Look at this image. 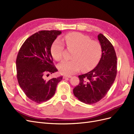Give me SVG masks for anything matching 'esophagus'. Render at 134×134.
<instances>
[{
	"label": "esophagus",
	"mask_w": 134,
	"mask_h": 134,
	"mask_svg": "<svg viewBox=\"0 0 134 134\" xmlns=\"http://www.w3.org/2000/svg\"><path fill=\"white\" fill-rule=\"evenodd\" d=\"M71 76L70 75H64L63 76V78H64V79H66V78H71Z\"/></svg>",
	"instance_id": "obj_1"
}]
</instances>
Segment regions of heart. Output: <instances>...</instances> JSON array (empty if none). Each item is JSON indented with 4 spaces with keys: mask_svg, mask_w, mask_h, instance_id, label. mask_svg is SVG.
<instances>
[{
    "mask_svg": "<svg viewBox=\"0 0 134 134\" xmlns=\"http://www.w3.org/2000/svg\"><path fill=\"white\" fill-rule=\"evenodd\" d=\"M63 41L68 48L74 50L72 60L63 61L58 65V69L64 74H72L81 70L88 71L98 64L102 55V47L100 43L92 41L88 36L78 32H69L64 36ZM64 44L59 38L56 39L51 47L53 58L60 61L63 58Z\"/></svg>",
    "mask_w": 134,
    "mask_h": 134,
    "instance_id": "1",
    "label": "heart"
}]
</instances>
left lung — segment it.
<instances>
[{
    "label": "left lung",
    "mask_w": 134,
    "mask_h": 134,
    "mask_svg": "<svg viewBox=\"0 0 134 134\" xmlns=\"http://www.w3.org/2000/svg\"><path fill=\"white\" fill-rule=\"evenodd\" d=\"M97 37L102 47L99 63L91 71L78 76L79 83L73 89L74 96L87 104L96 103L102 99L117 75V56L113 45L102 34Z\"/></svg>",
    "instance_id": "1"
}]
</instances>
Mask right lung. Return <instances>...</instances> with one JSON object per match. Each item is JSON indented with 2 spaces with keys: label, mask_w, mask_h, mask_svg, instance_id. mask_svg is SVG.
Listing matches in <instances>:
<instances>
[{
  "label": "right lung",
  "mask_w": 134,
  "mask_h": 134,
  "mask_svg": "<svg viewBox=\"0 0 134 134\" xmlns=\"http://www.w3.org/2000/svg\"><path fill=\"white\" fill-rule=\"evenodd\" d=\"M61 34L59 30L39 31L29 37L20 48L16 59L17 78L29 99L37 103L48 100L55 93L63 77L46 79L57 71L53 65L51 47Z\"/></svg>",
  "instance_id": "right-lung-1"
}]
</instances>
